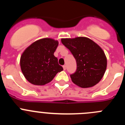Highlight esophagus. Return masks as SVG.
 <instances>
[{"instance_id":"34e87169","label":"esophagus","mask_w":125,"mask_h":125,"mask_svg":"<svg viewBox=\"0 0 125 125\" xmlns=\"http://www.w3.org/2000/svg\"><path fill=\"white\" fill-rule=\"evenodd\" d=\"M62 67H63V69H64V70H66V65H64V66H62Z\"/></svg>"}]
</instances>
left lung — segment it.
I'll list each match as a JSON object with an SVG mask.
<instances>
[{
    "instance_id": "left-lung-1",
    "label": "left lung",
    "mask_w": 125,
    "mask_h": 125,
    "mask_svg": "<svg viewBox=\"0 0 125 125\" xmlns=\"http://www.w3.org/2000/svg\"><path fill=\"white\" fill-rule=\"evenodd\" d=\"M61 42L76 61V72L70 75L73 82L83 88L92 87L100 82L107 66L106 57L101 47L84 37L62 39Z\"/></svg>"
}]
</instances>
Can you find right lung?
<instances>
[{"label": "right lung", "instance_id": "add662e5", "mask_svg": "<svg viewBox=\"0 0 125 125\" xmlns=\"http://www.w3.org/2000/svg\"><path fill=\"white\" fill-rule=\"evenodd\" d=\"M58 41L44 38L34 42L22 53L20 64L25 79L34 85L51 82L57 73L63 70L54 55Z\"/></svg>", "mask_w": 125, "mask_h": 125}]
</instances>
